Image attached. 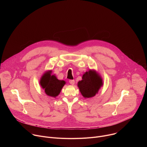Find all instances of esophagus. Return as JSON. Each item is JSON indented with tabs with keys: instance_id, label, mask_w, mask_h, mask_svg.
<instances>
[{
	"instance_id": "obj_1",
	"label": "esophagus",
	"mask_w": 147,
	"mask_h": 147,
	"mask_svg": "<svg viewBox=\"0 0 147 147\" xmlns=\"http://www.w3.org/2000/svg\"><path fill=\"white\" fill-rule=\"evenodd\" d=\"M69 82L71 85L73 86L75 84V81L74 80H69Z\"/></svg>"
}]
</instances>
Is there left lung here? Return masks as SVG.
<instances>
[{"mask_svg":"<svg viewBox=\"0 0 147 147\" xmlns=\"http://www.w3.org/2000/svg\"><path fill=\"white\" fill-rule=\"evenodd\" d=\"M102 86L103 80L101 76L95 70L91 69L84 73L82 80L77 84L81 95L85 98L95 96Z\"/></svg>","mask_w":147,"mask_h":147,"instance_id":"8db88e82","label":"left lung"}]
</instances>
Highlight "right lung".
Listing matches in <instances>:
<instances>
[{"mask_svg": "<svg viewBox=\"0 0 147 147\" xmlns=\"http://www.w3.org/2000/svg\"><path fill=\"white\" fill-rule=\"evenodd\" d=\"M52 70L45 71L39 80V84L48 96L56 98L66 84V81L58 80L55 74L52 75Z\"/></svg>", "mask_w": 147, "mask_h": 147, "instance_id": "obj_1", "label": "right lung"}]
</instances>
